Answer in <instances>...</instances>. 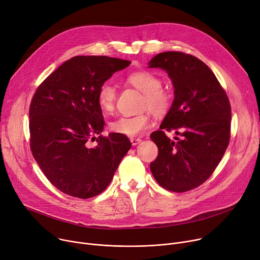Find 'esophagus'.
<instances>
[{
    "mask_svg": "<svg viewBox=\"0 0 260 260\" xmlns=\"http://www.w3.org/2000/svg\"><path fill=\"white\" fill-rule=\"evenodd\" d=\"M130 142H131L132 146H136V145H138L139 143L142 142V139H141V138H135V137H131V138H130Z\"/></svg>",
    "mask_w": 260,
    "mask_h": 260,
    "instance_id": "34e87169",
    "label": "esophagus"
}]
</instances>
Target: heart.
<instances>
[{"mask_svg": "<svg viewBox=\"0 0 260 260\" xmlns=\"http://www.w3.org/2000/svg\"><path fill=\"white\" fill-rule=\"evenodd\" d=\"M127 82L143 92L141 108L146 111L133 116H119L109 124L112 132L137 136L146 131L152 124L150 110L158 116L167 114L174 102L173 92L162 86V80L150 71H136L127 76ZM116 88L109 82H104L99 87L96 100L100 108L105 113L113 111L116 103Z\"/></svg>", "mask_w": 260, "mask_h": 260, "instance_id": "obj_1", "label": "heart"}]
</instances>
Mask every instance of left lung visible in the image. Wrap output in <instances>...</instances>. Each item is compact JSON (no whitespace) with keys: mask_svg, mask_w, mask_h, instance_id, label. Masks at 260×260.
Segmentation results:
<instances>
[{"mask_svg":"<svg viewBox=\"0 0 260 260\" xmlns=\"http://www.w3.org/2000/svg\"><path fill=\"white\" fill-rule=\"evenodd\" d=\"M150 68L168 72L175 99L160 129L151 134L158 156L150 169L161 187L184 192L203 184L221 161L230 142L231 106L212 71L182 52L159 53ZM181 139L170 141L166 131Z\"/></svg>","mask_w":260,"mask_h":260,"instance_id":"obj_1","label":"left lung"}]
</instances>
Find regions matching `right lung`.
Returning <instances> with one entry per match:
<instances>
[{
    "instance_id": "obj_1",
    "label": "right lung",
    "mask_w": 260,
    "mask_h": 260,
    "mask_svg": "<svg viewBox=\"0 0 260 260\" xmlns=\"http://www.w3.org/2000/svg\"><path fill=\"white\" fill-rule=\"evenodd\" d=\"M130 63L108 56H75L37 87L29 109L30 149L60 191L80 199L100 194L130 150L126 135L101 134L104 118L96 100L101 84Z\"/></svg>"
}]
</instances>
